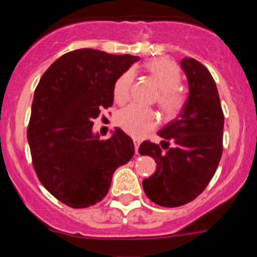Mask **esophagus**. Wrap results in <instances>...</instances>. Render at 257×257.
I'll list each match as a JSON object with an SVG mask.
<instances>
[{
  "label": "esophagus",
  "instance_id": "esophagus-1",
  "mask_svg": "<svg viewBox=\"0 0 257 257\" xmlns=\"http://www.w3.org/2000/svg\"><path fill=\"white\" fill-rule=\"evenodd\" d=\"M139 145H141V143H139V141H137V139H134V148H136V153H137V154H139V153H138Z\"/></svg>",
  "mask_w": 257,
  "mask_h": 257
}]
</instances>
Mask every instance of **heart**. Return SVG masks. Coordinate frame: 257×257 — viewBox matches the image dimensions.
<instances>
[{
    "label": "heart",
    "mask_w": 257,
    "mask_h": 257,
    "mask_svg": "<svg viewBox=\"0 0 257 257\" xmlns=\"http://www.w3.org/2000/svg\"><path fill=\"white\" fill-rule=\"evenodd\" d=\"M145 71L159 88L155 95L157 104L159 105L165 118H174L180 112L184 104V95L178 85L180 84V71L177 63L169 58H155L145 63ZM134 73L125 72L116 79L114 84V100L118 104H124L131 97ZM116 124L129 136L143 138L153 131L158 124V115L155 110L142 108L138 105H129L116 115Z\"/></svg>",
    "instance_id": "b5f03b06"
}]
</instances>
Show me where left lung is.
<instances>
[{
	"label": "left lung",
	"mask_w": 257,
	"mask_h": 257,
	"mask_svg": "<svg viewBox=\"0 0 257 257\" xmlns=\"http://www.w3.org/2000/svg\"><path fill=\"white\" fill-rule=\"evenodd\" d=\"M189 95L178 118L158 136L162 147L147 141L142 155L154 158L158 168L143 180L144 193L164 208L185 205L198 198L214 177L222 155L224 113L212 76L194 58H183Z\"/></svg>",
	"instance_id": "1"
}]
</instances>
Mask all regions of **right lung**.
Here are the masks:
<instances>
[{"label": "right lung", "mask_w": 257, "mask_h": 257, "mask_svg": "<svg viewBox=\"0 0 257 257\" xmlns=\"http://www.w3.org/2000/svg\"><path fill=\"white\" fill-rule=\"evenodd\" d=\"M138 59L76 49L54 61L36 88L27 129L33 168L49 193L71 208L99 203L116 168L133 158V141L121 129L99 141L92 126L113 105L116 79Z\"/></svg>", "instance_id": "add662e5"}]
</instances>
